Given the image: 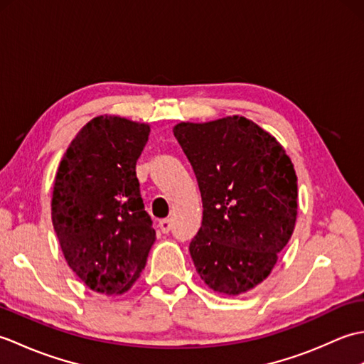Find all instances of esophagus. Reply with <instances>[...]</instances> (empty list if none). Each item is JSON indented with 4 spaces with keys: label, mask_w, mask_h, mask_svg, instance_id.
I'll list each match as a JSON object with an SVG mask.
<instances>
[{
    "label": "esophagus",
    "mask_w": 364,
    "mask_h": 364,
    "mask_svg": "<svg viewBox=\"0 0 364 364\" xmlns=\"http://www.w3.org/2000/svg\"><path fill=\"white\" fill-rule=\"evenodd\" d=\"M159 228H161V231L162 233H168L170 230H172V222H170L168 219H162V220H159Z\"/></svg>",
    "instance_id": "obj_1"
}]
</instances>
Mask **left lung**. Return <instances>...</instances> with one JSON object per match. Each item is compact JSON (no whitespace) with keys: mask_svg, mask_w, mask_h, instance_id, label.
Masks as SVG:
<instances>
[{"mask_svg":"<svg viewBox=\"0 0 364 364\" xmlns=\"http://www.w3.org/2000/svg\"><path fill=\"white\" fill-rule=\"evenodd\" d=\"M178 144L194 170L202 227L189 244L211 289L237 296L270 274L297 218V176L283 146L244 117L178 123Z\"/></svg>","mask_w":364,"mask_h":364,"instance_id":"8db88e82","label":"left lung"}]
</instances>
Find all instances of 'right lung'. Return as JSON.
<instances>
[{
  "instance_id": "right-lung-1",
  "label": "right lung",
  "mask_w": 364,
  "mask_h": 364,
  "mask_svg": "<svg viewBox=\"0 0 364 364\" xmlns=\"http://www.w3.org/2000/svg\"><path fill=\"white\" fill-rule=\"evenodd\" d=\"M149 134L145 123L100 115L76 134L54 181L51 219L68 266L107 296L131 288L156 236L136 176Z\"/></svg>"
}]
</instances>
